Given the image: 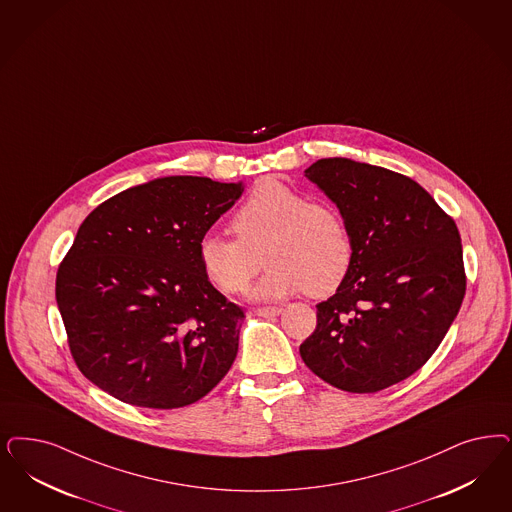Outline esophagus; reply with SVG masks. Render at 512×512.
Returning a JSON list of instances; mask_svg holds the SVG:
<instances>
[{
    "label": "esophagus",
    "instance_id": "34e87169",
    "mask_svg": "<svg viewBox=\"0 0 512 512\" xmlns=\"http://www.w3.org/2000/svg\"><path fill=\"white\" fill-rule=\"evenodd\" d=\"M282 306H263V308H257L255 314L261 316V318H276L282 314Z\"/></svg>",
    "mask_w": 512,
    "mask_h": 512
}]
</instances>
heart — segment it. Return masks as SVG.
Returning a JSON list of instances; mask_svg holds the SVG:
<instances>
[{
    "instance_id": "obj_1",
    "label": "heart",
    "mask_w": 512,
    "mask_h": 512,
    "mask_svg": "<svg viewBox=\"0 0 512 512\" xmlns=\"http://www.w3.org/2000/svg\"><path fill=\"white\" fill-rule=\"evenodd\" d=\"M234 238L206 234L198 242V263L215 289L244 293L263 259L268 270L253 297L274 300L306 291L335 293L352 268V232L333 206L278 179H263L232 215Z\"/></svg>"
}]
</instances>
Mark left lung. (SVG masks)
<instances>
[{
  "instance_id": "1",
  "label": "left lung",
  "mask_w": 512,
  "mask_h": 512,
  "mask_svg": "<svg viewBox=\"0 0 512 512\" xmlns=\"http://www.w3.org/2000/svg\"><path fill=\"white\" fill-rule=\"evenodd\" d=\"M306 177L352 232V268L318 304L300 357L321 380L352 393L389 388L422 369L465 295L454 219L414 179L350 159H321Z\"/></svg>"
}]
</instances>
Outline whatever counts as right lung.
I'll use <instances>...</instances> for the list:
<instances>
[{
	"instance_id": "right-lung-1",
	"label": "right lung",
	"mask_w": 512,
	"mask_h": 512,
	"mask_svg": "<svg viewBox=\"0 0 512 512\" xmlns=\"http://www.w3.org/2000/svg\"><path fill=\"white\" fill-rule=\"evenodd\" d=\"M242 183L170 176L130 187L81 223L56 302L75 365L143 408L193 405L229 372L244 310L206 280L198 242Z\"/></svg>"
}]
</instances>
